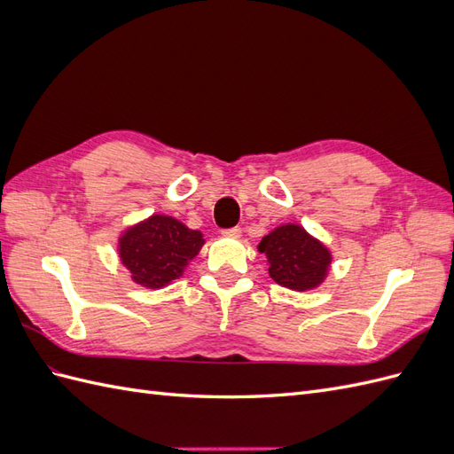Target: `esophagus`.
Instances as JSON below:
<instances>
[{
	"label": "esophagus",
	"mask_w": 454,
	"mask_h": 454,
	"mask_svg": "<svg viewBox=\"0 0 454 454\" xmlns=\"http://www.w3.org/2000/svg\"><path fill=\"white\" fill-rule=\"evenodd\" d=\"M240 232H242L240 227H231V229H225V231H223V235H225V237H232V239H239Z\"/></svg>",
	"instance_id": "1"
}]
</instances>
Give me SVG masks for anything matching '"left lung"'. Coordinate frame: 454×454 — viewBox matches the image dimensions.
Instances as JSON below:
<instances>
[{"instance_id": "left-lung-1", "label": "left lung", "mask_w": 454, "mask_h": 454, "mask_svg": "<svg viewBox=\"0 0 454 454\" xmlns=\"http://www.w3.org/2000/svg\"><path fill=\"white\" fill-rule=\"evenodd\" d=\"M257 250L267 255L270 278L295 292L318 287L332 265V252L297 223L272 229Z\"/></svg>"}]
</instances>
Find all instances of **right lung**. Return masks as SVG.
<instances>
[{"label":"right lung","instance_id":"right-lung-1","mask_svg":"<svg viewBox=\"0 0 454 454\" xmlns=\"http://www.w3.org/2000/svg\"><path fill=\"white\" fill-rule=\"evenodd\" d=\"M202 244L200 231L189 229L176 217L153 214L122 231L117 250L132 282L147 290H160L182 277Z\"/></svg>","mask_w":454,"mask_h":454}]
</instances>
